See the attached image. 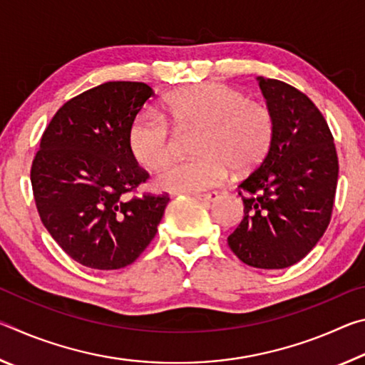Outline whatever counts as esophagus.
I'll return each instance as SVG.
<instances>
[{
  "mask_svg": "<svg viewBox=\"0 0 365 365\" xmlns=\"http://www.w3.org/2000/svg\"><path fill=\"white\" fill-rule=\"evenodd\" d=\"M193 196L196 197V200H200V201L211 202L214 200H217L219 193H217V191H209V193H193Z\"/></svg>",
  "mask_w": 365,
  "mask_h": 365,
  "instance_id": "1",
  "label": "esophagus"
}]
</instances>
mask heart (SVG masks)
Segmentation results:
<instances>
[{"label":"heart","mask_w":365,"mask_h":365,"mask_svg":"<svg viewBox=\"0 0 365 365\" xmlns=\"http://www.w3.org/2000/svg\"><path fill=\"white\" fill-rule=\"evenodd\" d=\"M170 120L178 127H201L195 143L200 156L172 163L159 172L156 185L172 193H197L217 187L235 172L257 168L270 151L275 117L267 104L248 100L243 91L217 82L201 83L172 93L164 114L143 110L128 130L135 159L156 170L172 154Z\"/></svg>","instance_id":"b5f03b06"}]
</instances>
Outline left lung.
<instances>
[{"label": "left lung", "instance_id": "left-lung-1", "mask_svg": "<svg viewBox=\"0 0 365 365\" xmlns=\"http://www.w3.org/2000/svg\"><path fill=\"white\" fill-rule=\"evenodd\" d=\"M257 80L275 117V137L238 185L245 215L227 242L251 267L285 269L306 257L330 224L338 156L329 123L302 91L275 78Z\"/></svg>", "mask_w": 365, "mask_h": 365}]
</instances>
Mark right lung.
Segmentation results:
<instances>
[{
  "label": "right lung",
  "instance_id": "right-lung-1",
  "mask_svg": "<svg viewBox=\"0 0 365 365\" xmlns=\"http://www.w3.org/2000/svg\"><path fill=\"white\" fill-rule=\"evenodd\" d=\"M154 95L141 82H106L72 98L43 132L30 180L40 219L67 256L90 269L137 261L169 195L128 196L150 174L128 145V130Z\"/></svg>",
  "mask_w": 365,
  "mask_h": 365
}]
</instances>
